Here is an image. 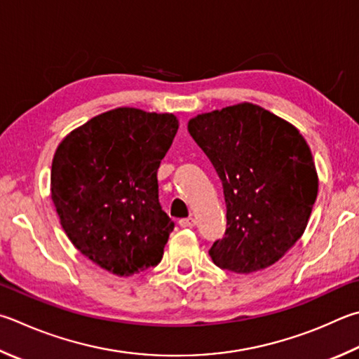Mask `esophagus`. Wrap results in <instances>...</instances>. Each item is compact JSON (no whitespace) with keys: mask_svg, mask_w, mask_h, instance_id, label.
I'll list each match as a JSON object with an SVG mask.
<instances>
[{"mask_svg":"<svg viewBox=\"0 0 359 359\" xmlns=\"http://www.w3.org/2000/svg\"><path fill=\"white\" fill-rule=\"evenodd\" d=\"M179 224H180V227H193L194 224H196V219H194L193 217H190V218H182V219L179 221Z\"/></svg>","mask_w":359,"mask_h":359,"instance_id":"obj_1","label":"esophagus"}]
</instances>
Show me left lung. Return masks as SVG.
<instances>
[{"label":"left lung","instance_id":"8db88e82","mask_svg":"<svg viewBox=\"0 0 359 359\" xmlns=\"http://www.w3.org/2000/svg\"><path fill=\"white\" fill-rule=\"evenodd\" d=\"M188 132L223 182L227 227L208 251L215 265L248 275L278 262L303 236L317 199L308 142L252 103L198 114Z\"/></svg>","mask_w":359,"mask_h":359}]
</instances>
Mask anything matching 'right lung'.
Listing matches in <instances>:
<instances>
[{"mask_svg": "<svg viewBox=\"0 0 359 359\" xmlns=\"http://www.w3.org/2000/svg\"><path fill=\"white\" fill-rule=\"evenodd\" d=\"M179 128L174 114L116 108L75 128L51 163V199L83 256L117 276L158 265L174 223L157 171Z\"/></svg>", "mask_w": 359, "mask_h": 359, "instance_id": "1", "label": "right lung"}]
</instances>
